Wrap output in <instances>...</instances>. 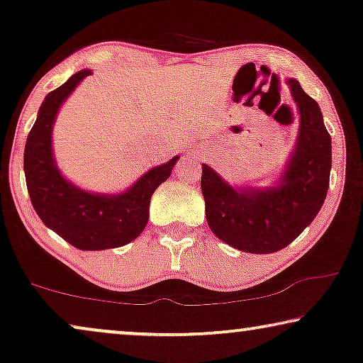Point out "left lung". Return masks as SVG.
I'll use <instances>...</instances> for the list:
<instances>
[{
    "instance_id": "left-lung-1",
    "label": "left lung",
    "mask_w": 363,
    "mask_h": 363,
    "mask_svg": "<svg viewBox=\"0 0 363 363\" xmlns=\"http://www.w3.org/2000/svg\"><path fill=\"white\" fill-rule=\"evenodd\" d=\"M287 86L299 111V135L274 186L235 188L206 163L201 165L208 226L245 252L267 255L291 245L314 221L329 190L332 142L319 104L296 79Z\"/></svg>"
}]
</instances>
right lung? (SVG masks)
Instances as JSON below:
<instances>
[{"label": "right lung", "mask_w": 363, "mask_h": 363, "mask_svg": "<svg viewBox=\"0 0 363 363\" xmlns=\"http://www.w3.org/2000/svg\"><path fill=\"white\" fill-rule=\"evenodd\" d=\"M84 69L44 97L24 147L29 198L44 225L82 251L121 247L135 240L148 221L153 191L170 177L178 157L150 168L118 195H97L74 185L59 172L52 155V125L59 108L84 77Z\"/></svg>", "instance_id": "obj_1"}]
</instances>
